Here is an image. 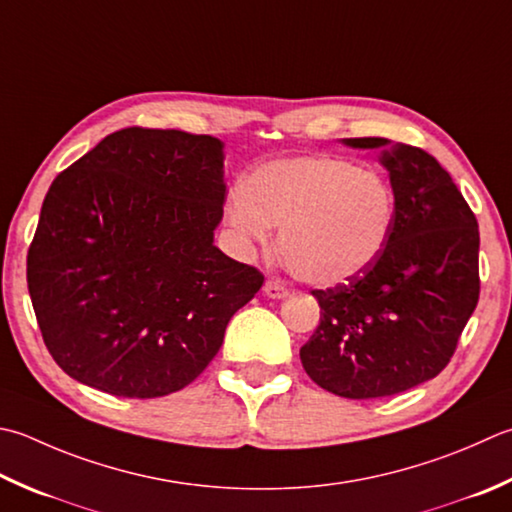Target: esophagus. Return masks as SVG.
<instances>
[{
	"mask_svg": "<svg viewBox=\"0 0 512 512\" xmlns=\"http://www.w3.org/2000/svg\"><path fill=\"white\" fill-rule=\"evenodd\" d=\"M264 295L270 299H284V297H288V288H284L282 284H275V282H266Z\"/></svg>",
	"mask_w": 512,
	"mask_h": 512,
	"instance_id": "esophagus-1",
	"label": "esophagus"
}]
</instances>
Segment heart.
<instances>
[{"mask_svg": "<svg viewBox=\"0 0 512 512\" xmlns=\"http://www.w3.org/2000/svg\"><path fill=\"white\" fill-rule=\"evenodd\" d=\"M224 213L239 248L266 244L275 226L279 257L290 273L313 286H337L384 253L397 197L373 168L333 155H299L250 170L242 190L226 199Z\"/></svg>", "mask_w": 512, "mask_h": 512, "instance_id": "1", "label": "heart"}]
</instances>
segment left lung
<instances>
[{
    "mask_svg": "<svg viewBox=\"0 0 512 512\" xmlns=\"http://www.w3.org/2000/svg\"><path fill=\"white\" fill-rule=\"evenodd\" d=\"M342 144L379 150L397 217L373 266L313 290L322 317L299 357L328 393L390 397L437 377L453 357L479 299V228L453 177L426 150L384 137Z\"/></svg>",
    "mask_w": 512,
    "mask_h": 512,
    "instance_id": "left-lung-1",
    "label": "left lung"
}]
</instances>
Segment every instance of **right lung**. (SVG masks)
<instances>
[{
    "label": "right lung",
    "mask_w": 512,
    "mask_h": 512,
    "mask_svg": "<svg viewBox=\"0 0 512 512\" xmlns=\"http://www.w3.org/2000/svg\"><path fill=\"white\" fill-rule=\"evenodd\" d=\"M224 199V142L182 130H117L55 177L26 277L66 375L150 399L202 373L264 284L215 246Z\"/></svg>",
    "instance_id": "add662e5"
}]
</instances>
